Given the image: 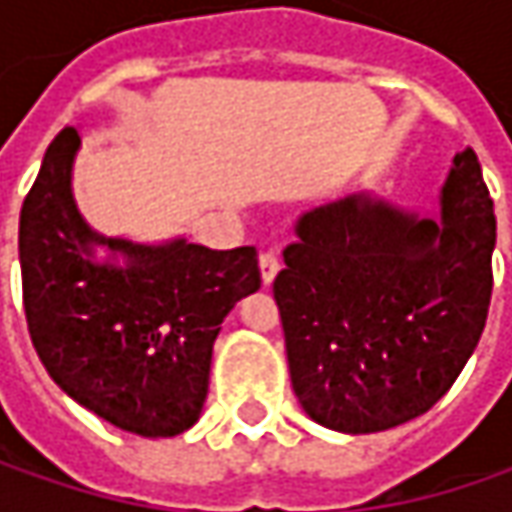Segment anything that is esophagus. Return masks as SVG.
<instances>
[{
  "mask_svg": "<svg viewBox=\"0 0 512 512\" xmlns=\"http://www.w3.org/2000/svg\"><path fill=\"white\" fill-rule=\"evenodd\" d=\"M259 270H262V282L265 285H270L276 279V273H279V256H276V250H265L259 256Z\"/></svg>",
  "mask_w": 512,
  "mask_h": 512,
  "instance_id": "obj_1",
  "label": "esophagus"
}]
</instances>
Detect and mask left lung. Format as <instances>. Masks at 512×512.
Here are the masks:
<instances>
[{"label": "left lung", "mask_w": 512, "mask_h": 512, "mask_svg": "<svg viewBox=\"0 0 512 512\" xmlns=\"http://www.w3.org/2000/svg\"><path fill=\"white\" fill-rule=\"evenodd\" d=\"M493 247V199L470 148L436 213L367 190L302 213L273 296L307 416L359 436L427 413L482 339Z\"/></svg>", "instance_id": "1"}]
</instances>
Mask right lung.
<instances>
[{
    "instance_id": "obj_1",
    "label": "right lung",
    "mask_w": 512,
    "mask_h": 512,
    "mask_svg": "<svg viewBox=\"0 0 512 512\" xmlns=\"http://www.w3.org/2000/svg\"><path fill=\"white\" fill-rule=\"evenodd\" d=\"M79 145L76 128L50 142L19 216L30 342L99 419L145 439L179 436L202 416L225 316L262 287L256 250L93 230L73 199Z\"/></svg>"
}]
</instances>
